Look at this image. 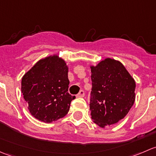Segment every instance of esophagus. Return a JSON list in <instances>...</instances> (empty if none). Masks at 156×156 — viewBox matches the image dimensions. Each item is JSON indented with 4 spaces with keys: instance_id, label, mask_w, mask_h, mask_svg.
Returning a JSON list of instances; mask_svg holds the SVG:
<instances>
[{
    "instance_id": "esophagus-1",
    "label": "esophagus",
    "mask_w": 156,
    "mask_h": 156,
    "mask_svg": "<svg viewBox=\"0 0 156 156\" xmlns=\"http://www.w3.org/2000/svg\"><path fill=\"white\" fill-rule=\"evenodd\" d=\"M84 97V91L81 90L78 94H77V97Z\"/></svg>"
}]
</instances>
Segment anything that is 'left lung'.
<instances>
[{
    "instance_id": "1",
    "label": "left lung",
    "mask_w": 156,
    "mask_h": 156,
    "mask_svg": "<svg viewBox=\"0 0 156 156\" xmlns=\"http://www.w3.org/2000/svg\"><path fill=\"white\" fill-rule=\"evenodd\" d=\"M91 119L100 127L114 125L125 117L135 101L134 79L123 64L106 58L91 66Z\"/></svg>"
}]
</instances>
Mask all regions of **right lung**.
Segmentation results:
<instances>
[{"label":"right lung","mask_w":156,"mask_h":156,"mask_svg":"<svg viewBox=\"0 0 156 156\" xmlns=\"http://www.w3.org/2000/svg\"><path fill=\"white\" fill-rule=\"evenodd\" d=\"M69 68L57 55L40 59L22 78V93L31 115L50 123L68 113L75 98L68 93Z\"/></svg>","instance_id":"1"}]
</instances>
